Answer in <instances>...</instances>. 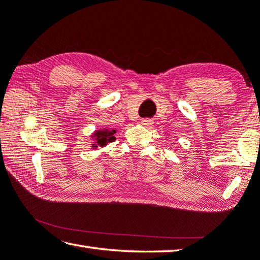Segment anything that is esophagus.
<instances>
[{
  "label": "esophagus",
  "mask_w": 260,
  "mask_h": 260,
  "mask_svg": "<svg viewBox=\"0 0 260 260\" xmlns=\"http://www.w3.org/2000/svg\"><path fill=\"white\" fill-rule=\"evenodd\" d=\"M141 124L143 125V126H146V127H151L152 125H153V120L145 118V119H142L141 120Z\"/></svg>",
  "instance_id": "1"
}]
</instances>
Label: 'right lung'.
<instances>
[{
  "mask_svg": "<svg viewBox=\"0 0 260 260\" xmlns=\"http://www.w3.org/2000/svg\"><path fill=\"white\" fill-rule=\"evenodd\" d=\"M116 133L115 129H109V128H101L95 131L94 133L91 135V139H93V143L91 144L92 149H98V147H104L107 144L111 143L116 140L114 136Z\"/></svg>",
  "mask_w": 260,
  "mask_h": 260,
  "instance_id": "obj_1",
  "label": "right lung"
}]
</instances>
